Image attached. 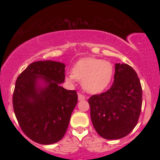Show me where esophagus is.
Instances as JSON below:
<instances>
[{"instance_id": "34e87169", "label": "esophagus", "mask_w": 160, "mask_h": 160, "mask_svg": "<svg viewBox=\"0 0 160 160\" xmlns=\"http://www.w3.org/2000/svg\"><path fill=\"white\" fill-rule=\"evenodd\" d=\"M86 97L84 96L83 95L80 94V93H78V100L79 101H82V100H85Z\"/></svg>"}]
</instances>
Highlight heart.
I'll return each mask as SVG.
<instances>
[{"instance_id": "b5f03b06", "label": "heart", "mask_w": 160, "mask_h": 160, "mask_svg": "<svg viewBox=\"0 0 160 160\" xmlns=\"http://www.w3.org/2000/svg\"><path fill=\"white\" fill-rule=\"evenodd\" d=\"M113 75V66L109 62L96 58H85L75 64L72 73L65 75V80L74 83L77 80L89 93L101 92L107 87Z\"/></svg>"}]
</instances>
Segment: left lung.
Instances as JSON below:
<instances>
[{"mask_svg":"<svg viewBox=\"0 0 160 160\" xmlns=\"http://www.w3.org/2000/svg\"><path fill=\"white\" fill-rule=\"evenodd\" d=\"M88 102L92 122L101 137L117 140L126 136L137 125L142 105V89L135 70L127 64H116L111 87Z\"/></svg>","mask_w":160,"mask_h":160,"instance_id":"8db88e82","label":"left lung"}]
</instances>
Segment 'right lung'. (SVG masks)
<instances>
[{
	"mask_svg": "<svg viewBox=\"0 0 160 160\" xmlns=\"http://www.w3.org/2000/svg\"><path fill=\"white\" fill-rule=\"evenodd\" d=\"M65 65L46 60L30 64L18 77L12 95L20 127L34 142L52 144L64 137L78 103L75 90H67Z\"/></svg>",
	"mask_w": 160,
	"mask_h": 160,
	"instance_id": "1",
	"label": "right lung"
}]
</instances>
